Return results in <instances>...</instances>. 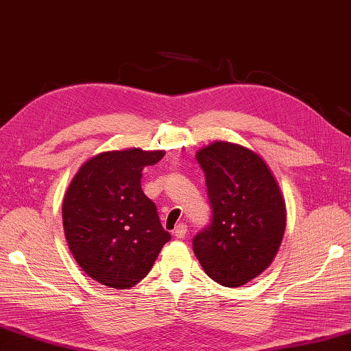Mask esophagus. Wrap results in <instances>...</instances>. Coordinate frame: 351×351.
Instances as JSON below:
<instances>
[{
  "label": "esophagus",
  "mask_w": 351,
  "mask_h": 351,
  "mask_svg": "<svg viewBox=\"0 0 351 351\" xmlns=\"http://www.w3.org/2000/svg\"><path fill=\"white\" fill-rule=\"evenodd\" d=\"M186 232H188L186 223H177L176 228H174V232H172V233H174V237H176L177 239H182V238H185Z\"/></svg>",
  "instance_id": "34e87169"
}]
</instances>
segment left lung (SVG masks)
Instances as JSON below:
<instances>
[{
    "label": "left lung",
    "mask_w": 351,
    "mask_h": 351,
    "mask_svg": "<svg viewBox=\"0 0 351 351\" xmlns=\"http://www.w3.org/2000/svg\"><path fill=\"white\" fill-rule=\"evenodd\" d=\"M205 172L211 222L193 250L216 283L237 288L260 275L277 255L286 228L285 199L260 155L215 141L196 154Z\"/></svg>",
    "instance_id": "8db88e82"
}]
</instances>
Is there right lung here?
Masks as SVG:
<instances>
[{"mask_svg":"<svg viewBox=\"0 0 351 351\" xmlns=\"http://www.w3.org/2000/svg\"><path fill=\"white\" fill-rule=\"evenodd\" d=\"M163 151L102 152L85 162L62 205L68 247L82 271L101 285L134 288L151 271L171 234L141 189V171Z\"/></svg>","mask_w":351,"mask_h":351,"instance_id":"right-lung-1","label":"right lung"}]
</instances>
